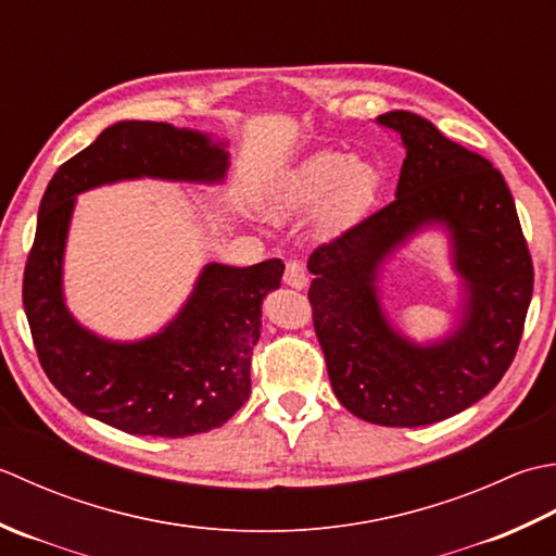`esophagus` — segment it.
I'll use <instances>...</instances> for the list:
<instances>
[{
    "label": "esophagus",
    "mask_w": 556,
    "mask_h": 556,
    "mask_svg": "<svg viewBox=\"0 0 556 556\" xmlns=\"http://www.w3.org/2000/svg\"><path fill=\"white\" fill-rule=\"evenodd\" d=\"M282 280H286V286H290V288H294V290H302V288L309 282L307 268H304L302 262H288L286 276H282Z\"/></svg>",
    "instance_id": "obj_1"
}]
</instances>
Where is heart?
<instances>
[{
  "label": "heart",
  "instance_id": "obj_1",
  "mask_svg": "<svg viewBox=\"0 0 556 556\" xmlns=\"http://www.w3.org/2000/svg\"><path fill=\"white\" fill-rule=\"evenodd\" d=\"M379 185V167L367 157L316 151L270 177L264 203L274 213H298L324 201V218L343 223L367 206Z\"/></svg>",
  "mask_w": 556,
  "mask_h": 556
}]
</instances>
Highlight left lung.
Listing matches in <instances>:
<instances>
[{
  "mask_svg": "<svg viewBox=\"0 0 556 556\" xmlns=\"http://www.w3.org/2000/svg\"><path fill=\"white\" fill-rule=\"evenodd\" d=\"M401 134L395 199L314 249L309 302L336 399L359 420L422 427L484 399L511 367L532 298V262L500 169L407 110L377 117ZM432 227L450 235L462 278L457 326L417 344L392 326L376 282L382 264Z\"/></svg>",
  "mask_w": 556,
  "mask_h": 556,
  "instance_id": "obj_1",
  "label": "left lung"
}]
</instances>
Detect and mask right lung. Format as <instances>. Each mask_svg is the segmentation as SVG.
I'll use <instances>...</instances> for the list:
<instances>
[{"mask_svg": "<svg viewBox=\"0 0 556 556\" xmlns=\"http://www.w3.org/2000/svg\"><path fill=\"white\" fill-rule=\"evenodd\" d=\"M228 141L165 122H117L66 161L38 211L24 274V309L40 365L84 415L139 437H191L220 427L252 391L262 302L280 288V258L237 268L206 264L173 319L141 341H110L64 300V249L76 197L124 179L220 185Z\"/></svg>", "mask_w": 556, "mask_h": 556, "instance_id": "obj_1", "label": "right lung"}]
</instances>
